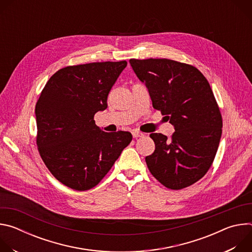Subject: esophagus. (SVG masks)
Returning a JSON list of instances; mask_svg holds the SVG:
<instances>
[{"label":"esophagus","instance_id":"obj_1","mask_svg":"<svg viewBox=\"0 0 252 252\" xmlns=\"http://www.w3.org/2000/svg\"><path fill=\"white\" fill-rule=\"evenodd\" d=\"M131 133H132V136H133L134 138H137V137H142L143 135H145V134H143L142 132H140V131H137V130H134V131H132Z\"/></svg>","mask_w":252,"mask_h":252}]
</instances>
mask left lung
Returning <instances> with one entry per match:
<instances>
[{"label": "left lung", "mask_w": 252, "mask_h": 252, "mask_svg": "<svg viewBox=\"0 0 252 252\" xmlns=\"http://www.w3.org/2000/svg\"><path fill=\"white\" fill-rule=\"evenodd\" d=\"M145 83L153 106L174 126L170 138L151 133L156 150L146 158L151 173L165 188L186 189L205 175L222 131L220 106L205 77L193 65L168 59L129 60Z\"/></svg>", "instance_id": "left-lung-1"}]
</instances>
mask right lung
Segmentation results:
<instances>
[{"label": "right lung", "instance_id": "obj_1", "mask_svg": "<svg viewBox=\"0 0 252 252\" xmlns=\"http://www.w3.org/2000/svg\"><path fill=\"white\" fill-rule=\"evenodd\" d=\"M126 64L121 61L63 67L47 82L35 104L40 156L71 189L97 186L131 141L130 132H105L94 121L106 109L107 95Z\"/></svg>", "mask_w": 252, "mask_h": 252}]
</instances>
